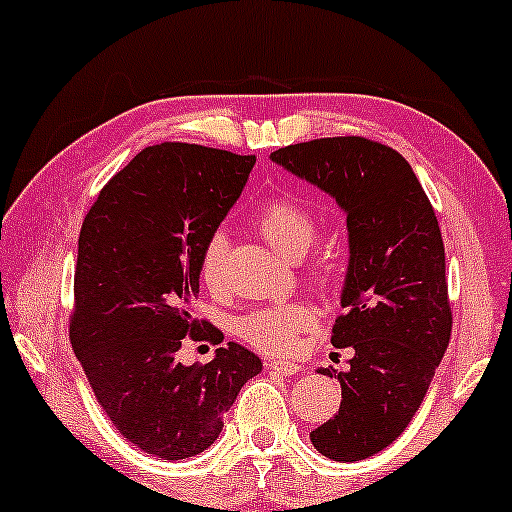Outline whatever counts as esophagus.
I'll return each mask as SVG.
<instances>
[{"instance_id":"1","label":"esophagus","mask_w":512,"mask_h":512,"mask_svg":"<svg viewBox=\"0 0 512 512\" xmlns=\"http://www.w3.org/2000/svg\"><path fill=\"white\" fill-rule=\"evenodd\" d=\"M267 369L274 374H282V376H294L301 372V367L296 362H284V359H269Z\"/></svg>"}]
</instances>
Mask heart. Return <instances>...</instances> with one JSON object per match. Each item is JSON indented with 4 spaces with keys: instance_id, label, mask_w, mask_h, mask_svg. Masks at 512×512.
Segmentation results:
<instances>
[{
    "instance_id": "obj_1",
    "label": "heart",
    "mask_w": 512,
    "mask_h": 512,
    "mask_svg": "<svg viewBox=\"0 0 512 512\" xmlns=\"http://www.w3.org/2000/svg\"><path fill=\"white\" fill-rule=\"evenodd\" d=\"M255 226L262 238L286 257L303 255L316 238V216L291 196H277V199L265 201L255 213ZM226 250L228 238L221 230L213 233L201 250L199 272L209 286L221 284ZM316 279L320 284H328L333 279V269L320 265L316 269ZM313 325H316V313L306 303L294 301L247 313L238 320L235 333L267 355H289L296 350L301 335L308 333Z\"/></svg>"
}]
</instances>
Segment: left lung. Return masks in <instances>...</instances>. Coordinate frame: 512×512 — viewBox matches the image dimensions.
Instances as JSON below:
<instances>
[{
    "instance_id": "8db88e82",
    "label": "left lung",
    "mask_w": 512,
    "mask_h": 512,
    "mask_svg": "<svg viewBox=\"0 0 512 512\" xmlns=\"http://www.w3.org/2000/svg\"><path fill=\"white\" fill-rule=\"evenodd\" d=\"M294 177L333 196L347 216V260L333 325L335 347H350L340 411L311 432L333 462H359L408 428L445 357L452 333L445 245L413 167L374 140L320 138L269 155Z\"/></svg>"
}]
</instances>
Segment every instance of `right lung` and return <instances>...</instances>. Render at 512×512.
Returning a JSON list of instances; mask_svg holds the SVG:
<instances>
[{"mask_svg":"<svg viewBox=\"0 0 512 512\" xmlns=\"http://www.w3.org/2000/svg\"><path fill=\"white\" fill-rule=\"evenodd\" d=\"M252 155L160 143L116 172L77 240L70 340L99 406L128 442L160 459L204 452L245 381L262 372L238 342L182 364L184 338L223 340L192 316L206 240L243 194Z\"/></svg>","mask_w":512,"mask_h":512,"instance_id":"obj_1","label":"right lung"}]
</instances>
